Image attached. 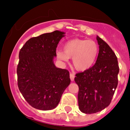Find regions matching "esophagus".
Wrapping results in <instances>:
<instances>
[{
    "instance_id": "obj_1",
    "label": "esophagus",
    "mask_w": 130,
    "mask_h": 130,
    "mask_svg": "<svg viewBox=\"0 0 130 130\" xmlns=\"http://www.w3.org/2000/svg\"><path fill=\"white\" fill-rule=\"evenodd\" d=\"M70 78L71 81H73L74 80V78H75V75L73 73H70Z\"/></svg>"
}]
</instances>
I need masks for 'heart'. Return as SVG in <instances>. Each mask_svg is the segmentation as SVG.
Segmentation results:
<instances>
[{
    "label": "heart",
    "instance_id": "heart-1",
    "mask_svg": "<svg viewBox=\"0 0 130 130\" xmlns=\"http://www.w3.org/2000/svg\"><path fill=\"white\" fill-rule=\"evenodd\" d=\"M63 51H57L58 58L67 61L72 58V64L78 71H85L92 67L96 61L99 53V46L92 40L74 38L63 44Z\"/></svg>",
    "mask_w": 130,
    "mask_h": 130
}]
</instances>
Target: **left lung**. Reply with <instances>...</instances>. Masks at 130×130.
Listing matches in <instances>:
<instances>
[{
    "mask_svg": "<svg viewBox=\"0 0 130 130\" xmlns=\"http://www.w3.org/2000/svg\"><path fill=\"white\" fill-rule=\"evenodd\" d=\"M97 40L99 51L96 62L88 70L76 73L74 79L78 86V107L86 114L95 113L109 105L118 83L116 55L98 36Z\"/></svg>",
    "mask_w": 130,
    "mask_h": 130,
    "instance_id": "obj_1",
    "label": "left lung"
}]
</instances>
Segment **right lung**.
<instances>
[{
  "label": "right lung",
  "mask_w": 130,
  "mask_h": 130,
  "mask_svg": "<svg viewBox=\"0 0 130 130\" xmlns=\"http://www.w3.org/2000/svg\"><path fill=\"white\" fill-rule=\"evenodd\" d=\"M64 34L55 31L31 38L20 50L18 86L25 100L34 108L54 109L70 84L69 72L57 68L53 61Z\"/></svg>",
  "instance_id": "1"
}]
</instances>
